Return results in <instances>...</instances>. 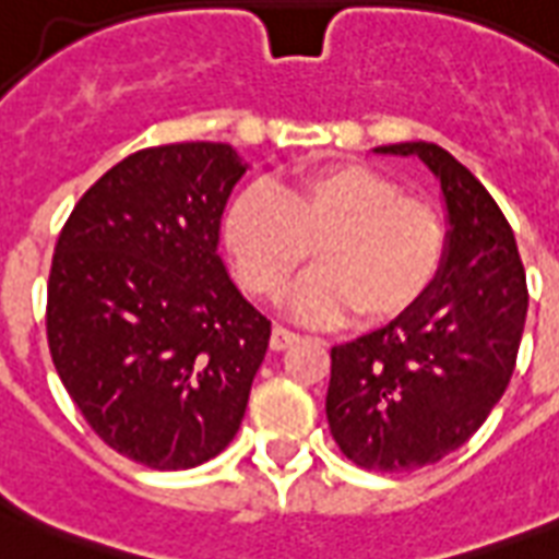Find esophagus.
Returning <instances> with one entry per match:
<instances>
[{"label": "esophagus", "mask_w": 559, "mask_h": 559, "mask_svg": "<svg viewBox=\"0 0 559 559\" xmlns=\"http://www.w3.org/2000/svg\"><path fill=\"white\" fill-rule=\"evenodd\" d=\"M301 340L296 331H289V328H281V324H275L272 328V336H270V348L272 350H284L289 348V345H296V342Z\"/></svg>", "instance_id": "1"}]
</instances>
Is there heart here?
<instances>
[{"label":"heart","mask_w":559,"mask_h":559,"mask_svg":"<svg viewBox=\"0 0 559 559\" xmlns=\"http://www.w3.org/2000/svg\"><path fill=\"white\" fill-rule=\"evenodd\" d=\"M322 266L289 293L293 313L362 322L408 313L438 278L447 235L426 202L354 162L301 170L275 188L252 186L228 202L223 246L246 289L275 296L313 254Z\"/></svg>","instance_id":"b5f03b06"}]
</instances>
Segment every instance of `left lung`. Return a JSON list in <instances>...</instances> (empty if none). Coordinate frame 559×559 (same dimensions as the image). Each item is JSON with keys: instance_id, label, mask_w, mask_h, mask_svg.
<instances>
[{"instance_id": "1", "label": "left lung", "mask_w": 559, "mask_h": 559, "mask_svg": "<svg viewBox=\"0 0 559 559\" xmlns=\"http://www.w3.org/2000/svg\"><path fill=\"white\" fill-rule=\"evenodd\" d=\"M415 156L441 188L447 252L408 313L331 350L328 424L354 464L403 473L469 441L502 400L528 287L508 219L455 156L429 142L373 147Z\"/></svg>"}]
</instances>
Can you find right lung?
<instances>
[{
	"label": "right lung",
	"mask_w": 559,
	"mask_h": 559,
	"mask_svg": "<svg viewBox=\"0 0 559 559\" xmlns=\"http://www.w3.org/2000/svg\"><path fill=\"white\" fill-rule=\"evenodd\" d=\"M249 165L231 144L127 156L57 237L46 331L86 424L153 469H188L240 429L270 319L219 258V219Z\"/></svg>",
	"instance_id": "add662e5"
}]
</instances>
